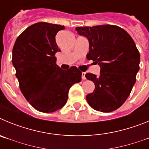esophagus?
I'll use <instances>...</instances> for the list:
<instances>
[{
    "label": "esophagus",
    "mask_w": 149,
    "mask_h": 149,
    "mask_svg": "<svg viewBox=\"0 0 149 149\" xmlns=\"http://www.w3.org/2000/svg\"><path fill=\"white\" fill-rule=\"evenodd\" d=\"M85 74H86L85 72H82V76H81L82 80H86V76H85Z\"/></svg>",
    "instance_id": "34e87169"
}]
</instances>
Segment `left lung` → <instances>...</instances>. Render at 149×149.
Returning <instances> with one entry per match:
<instances>
[{
  "label": "left lung",
  "instance_id": "1",
  "mask_svg": "<svg viewBox=\"0 0 149 149\" xmlns=\"http://www.w3.org/2000/svg\"><path fill=\"white\" fill-rule=\"evenodd\" d=\"M75 30L89 40L86 58L101 67L98 77L92 73L85 74L95 84L94 91L86 95V101L98 111L116 110L127 100L136 82L140 55L135 42L125 30L116 25L81 27Z\"/></svg>",
  "mask_w": 149,
  "mask_h": 149
}]
</instances>
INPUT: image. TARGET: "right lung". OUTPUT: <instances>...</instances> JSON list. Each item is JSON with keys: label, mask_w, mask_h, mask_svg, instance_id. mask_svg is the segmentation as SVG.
<instances>
[{"label": "right lung", "mask_w": 149, "mask_h": 149, "mask_svg": "<svg viewBox=\"0 0 149 149\" xmlns=\"http://www.w3.org/2000/svg\"><path fill=\"white\" fill-rule=\"evenodd\" d=\"M63 29L60 24L36 23L18 36L13 46L12 61L21 91L42 113L62 108L71 86L81 81L82 72L77 67L63 70L56 65L55 54L60 50L55 36Z\"/></svg>", "instance_id": "right-lung-1"}]
</instances>
